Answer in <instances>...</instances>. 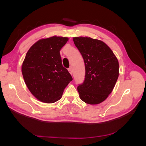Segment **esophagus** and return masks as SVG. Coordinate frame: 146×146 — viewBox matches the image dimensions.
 I'll return each mask as SVG.
<instances>
[{"label":"esophagus","mask_w":146,"mask_h":146,"mask_svg":"<svg viewBox=\"0 0 146 146\" xmlns=\"http://www.w3.org/2000/svg\"><path fill=\"white\" fill-rule=\"evenodd\" d=\"M68 70H69V73L71 74V75H72V74H73V72H72V69L71 68H69L68 69Z\"/></svg>","instance_id":"34e87169"}]
</instances>
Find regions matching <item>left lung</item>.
Instances as JSON below:
<instances>
[{
    "instance_id": "left-lung-1",
    "label": "left lung",
    "mask_w": 146,
    "mask_h": 146,
    "mask_svg": "<svg viewBox=\"0 0 146 146\" xmlns=\"http://www.w3.org/2000/svg\"><path fill=\"white\" fill-rule=\"evenodd\" d=\"M75 45L85 66L84 82L77 90L82 100L95 105L101 103L112 92L119 76V63L105 43L90 37H75Z\"/></svg>"
}]
</instances>
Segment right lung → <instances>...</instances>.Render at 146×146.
<instances>
[{"label":"right lung","instance_id":"right-lung-1","mask_svg":"<svg viewBox=\"0 0 146 146\" xmlns=\"http://www.w3.org/2000/svg\"><path fill=\"white\" fill-rule=\"evenodd\" d=\"M68 41L66 37L40 39L30 48L22 66V73L28 89L44 103H54L63 95L72 80L61 63L60 50Z\"/></svg>","mask_w":146,"mask_h":146}]
</instances>
